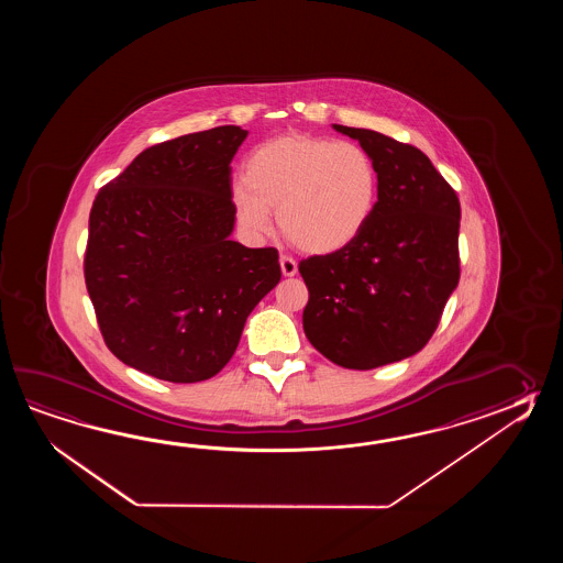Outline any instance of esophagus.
<instances>
[{
  "label": "esophagus",
  "instance_id": "esophagus-1",
  "mask_svg": "<svg viewBox=\"0 0 563 563\" xmlns=\"http://www.w3.org/2000/svg\"><path fill=\"white\" fill-rule=\"evenodd\" d=\"M279 265H282V274L286 277H294L298 274V264H296V260H291V257H287V255H282V257H279Z\"/></svg>",
  "mask_w": 563,
  "mask_h": 563
}]
</instances>
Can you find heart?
<instances>
[{"mask_svg": "<svg viewBox=\"0 0 563 563\" xmlns=\"http://www.w3.org/2000/svg\"><path fill=\"white\" fill-rule=\"evenodd\" d=\"M378 199V173L354 143L284 134L260 144L243 165L233 205L255 238L274 228L301 252L330 255L358 240Z\"/></svg>", "mask_w": 563, "mask_h": 563, "instance_id": "1", "label": "heart"}]
</instances>
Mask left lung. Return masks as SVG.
Wrapping results in <instances>:
<instances>
[{
  "label": "left lung",
  "mask_w": 563,
  "mask_h": 563,
  "mask_svg": "<svg viewBox=\"0 0 563 563\" xmlns=\"http://www.w3.org/2000/svg\"><path fill=\"white\" fill-rule=\"evenodd\" d=\"M358 141L378 173V201L358 240L299 264L310 299L303 332L338 366L372 371L415 356L459 284L461 205L419 148L368 129Z\"/></svg>",
  "instance_id": "8db88e82"
}]
</instances>
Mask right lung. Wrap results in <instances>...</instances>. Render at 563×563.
Returning <instances> with one entry per match:
<instances>
[{
    "mask_svg": "<svg viewBox=\"0 0 563 563\" xmlns=\"http://www.w3.org/2000/svg\"><path fill=\"white\" fill-rule=\"evenodd\" d=\"M245 139L229 124L156 144L96 195L86 287L126 366L168 383L216 376L282 279L277 250L231 240L229 165Z\"/></svg>",
    "mask_w": 563,
    "mask_h": 563,
    "instance_id": "1",
    "label": "right lung"
}]
</instances>
